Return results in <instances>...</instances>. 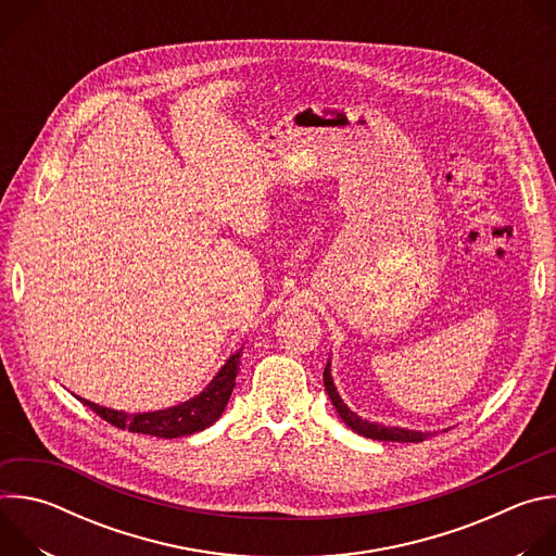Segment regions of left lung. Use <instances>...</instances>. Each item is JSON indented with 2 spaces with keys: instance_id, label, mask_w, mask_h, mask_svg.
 <instances>
[{
  "instance_id": "1",
  "label": "left lung",
  "mask_w": 556,
  "mask_h": 556,
  "mask_svg": "<svg viewBox=\"0 0 556 556\" xmlns=\"http://www.w3.org/2000/svg\"><path fill=\"white\" fill-rule=\"evenodd\" d=\"M324 384H326V391L330 395V401L334 405V409L339 412L341 420L352 429L356 431L358 435H365V438H371V440H384V442H422L427 440L431 433H422V431H409V429H399V427H382V425H376V422H367L363 418H358L354 412H350V407L341 401V395L337 393V387L332 382V376H330V363L326 365L324 369Z\"/></svg>"
}]
</instances>
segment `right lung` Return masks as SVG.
<instances>
[{
  "label": "right lung",
  "mask_w": 556,
  "mask_h": 556,
  "mask_svg": "<svg viewBox=\"0 0 556 556\" xmlns=\"http://www.w3.org/2000/svg\"><path fill=\"white\" fill-rule=\"evenodd\" d=\"M240 354L242 352H235L226 361V365L219 369V374L208 382V387L200 395H195V399H191L178 407L165 409V412L123 414V412L99 407L84 399H78V401L88 405L105 422H110L118 429H127L131 433L155 435V438L191 435V433H198V431L211 427L226 409V403H228L232 387H235L237 371H240Z\"/></svg>",
  "instance_id": "obj_1"
}]
</instances>
